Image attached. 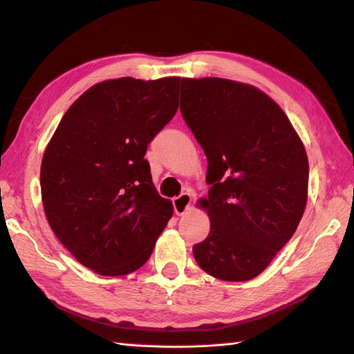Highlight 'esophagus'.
<instances>
[{
  "mask_svg": "<svg viewBox=\"0 0 354 354\" xmlns=\"http://www.w3.org/2000/svg\"><path fill=\"white\" fill-rule=\"evenodd\" d=\"M172 205H174V211L177 216H183L186 211L189 209L191 206V194L188 192H183V194H180L178 197H176L172 200Z\"/></svg>",
  "mask_w": 354,
  "mask_h": 354,
  "instance_id": "34e87169",
  "label": "esophagus"
}]
</instances>
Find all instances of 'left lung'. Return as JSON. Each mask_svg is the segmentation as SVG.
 <instances>
[{"label":"left lung","instance_id":"8db88e82","mask_svg":"<svg viewBox=\"0 0 354 354\" xmlns=\"http://www.w3.org/2000/svg\"><path fill=\"white\" fill-rule=\"evenodd\" d=\"M186 124L202 146L211 185L197 205L211 231L192 246L212 277L259 276L295 234L308 198V157L274 100L232 80L182 78Z\"/></svg>","mask_w":354,"mask_h":354}]
</instances>
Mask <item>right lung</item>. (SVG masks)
<instances>
[{"instance_id": "add662e5", "label": "right lung", "mask_w": 354, "mask_h": 354, "mask_svg": "<svg viewBox=\"0 0 354 354\" xmlns=\"http://www.w3.org/2000/svg\"><path fill=\"white\" fill-rule=\"evenodd\" d=\"M178 77L97 83L66 111L46 146V217L66 250L102 276L143 266L172 217L146 149L178 108Z\"/></svg>"}]
</instances>
